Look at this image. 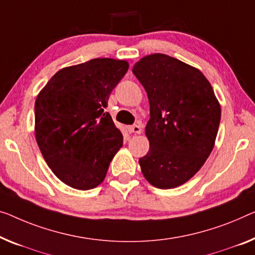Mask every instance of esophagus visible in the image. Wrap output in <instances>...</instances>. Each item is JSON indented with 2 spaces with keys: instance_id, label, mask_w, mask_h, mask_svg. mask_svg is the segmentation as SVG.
<instances>
[{
  "instance_id": "1",
  "label": "esophagus",
  "mask_w": 255,
  "mask_h": 255,
  "mask_svg": "<svg viewBox=\"0 0 255 255\" xmlns=\"http://www.w3.org/2000/svg\"><path fill=\"white\" fill-rule=\"evenodd\" d=\"M130 131L134 132V134H140L142 132V127L139 125H134V126L130 127Z\"/></svg>"
}]
</instances>
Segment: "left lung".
<instances>
[{
    "instance_id": "8db88e82",
    "label": "left lung",
    "mask_w": 255,
    "mask_h": 255,
    "mask_svg": "<svg viewBox=\"0 0 255 255\" xmlns=\"http://www.w3.org/2000/svg\"><path fill=\"white\" fill-rule=\"evenodd\" d=\"M150 104L145 135L150 143L139 158L144 177L159 189L184 184L210 157L218 135L221 106L198 68L165 54L143 57L132 67Z\"/></svg>"
}]
</instances>
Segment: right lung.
I'll return each instance as SVG.
<instances>
[{"instance_id":"obj_1","label":"right lung","mask_w":255,"mask_h":255,"mask_svg":"<svg viewBox=\"0 0 255 255\" xmlns=\"http://www.w3.org/2000/svg\"><path fill=\"white\" fill-rule=\"evenodd\" d=\"M128 67L127 60L113 58L64 67L37 95V145L52 173L71 188L100 185L123 146V134L104 109Z\"/></svg>"}]
</instances>
